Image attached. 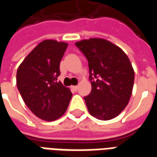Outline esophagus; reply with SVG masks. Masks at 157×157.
Returning <instances> with one entry per match:
<instances>
[{
  "mask_svg": "<svg viewBox=\"0 0 157 157\" xmlns=\"http://www.w3.org/2000/svg\"><path fill=\"white\" fill-rule=\"evenodd\" d=\"M71 89H73L74 91H76L78 89V86H71Z\"/></svg>",
  "mask_w": 157,
  "mask_h": 157,
  "instance_id": "1",
  "label": "esophagus"
}]
</instances>
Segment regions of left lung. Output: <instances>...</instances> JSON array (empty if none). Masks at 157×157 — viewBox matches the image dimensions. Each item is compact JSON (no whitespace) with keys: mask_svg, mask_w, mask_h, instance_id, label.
Here are the masks:
<instances>
[{"mask_svg":"<svg viewBox=\"0 0 157 157\" xmlns=\"http://www.w3.org/2000/svg\"><path fill=\"white\" fill-rule=\"evenodd\" d=\"M75 45L88 60L92 92L84 98L90 114L100 120L114 118L131 97L135 71L118 46L99 38L83 39Z\"/></svg>","mask_w":157,"mask_h":157,"instance_id":"1","label":"left lung"}]
</instances>
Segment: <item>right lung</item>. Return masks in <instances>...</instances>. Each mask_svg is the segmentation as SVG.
I'll list each match as a JSON object with an SVG mask.
<instances>
[{"instance_id": "right-lung-1", "label": "right lung", "mask_w": 157, "mask_h": 157, "mask_svg": "<svg viewBox=\"0 0 157 157\" xmlns=\"http://www.w3.org/2000/svg\"><path fill=\"white\" fill-rule=\"evenodd\" d=\"M67 43L45 39L27 55L17 71V86L31 112L45 121L60 118L72 93L57 81Z\"/></svg>"}]
</instances>
